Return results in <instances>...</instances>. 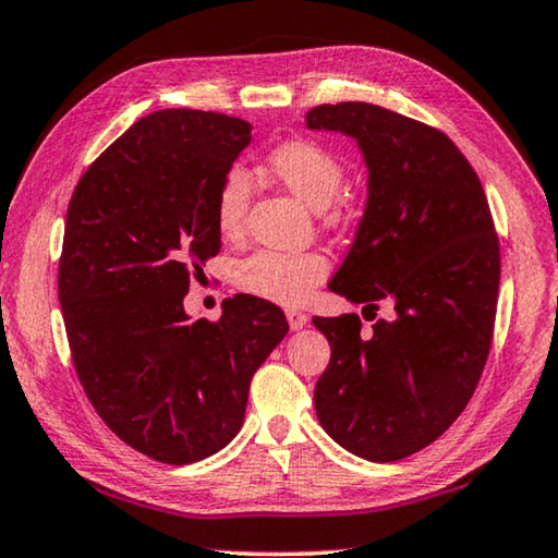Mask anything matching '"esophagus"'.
Here are the masks:
<instances>
[{"instance_id": "1", "label": "esophagus", "mask_w": 558, "mask_h": 558, "mask_svg": "<svg viewBox=\"0 0 558 558\" xmlns=\"http://www.w3.org/2000/svg\"><path fill=\"white\" fill-rule=\"evenodd\" d=\"M287 320H289V328L291 330H301V328H306L308 315L303 313V311H299V308H289L287 311Z\"/></svg>"}]
</instances>
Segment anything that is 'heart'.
Segmentation results:
<instances>
[{
  "label": "heart",
  "mask_w": 558,
  "mask_h": 558,
  "mask_svg": "<svg viewBox=\"0 0 558 558\" xmlns=\"http://www.w3.org/2000/svg\"><path fill=\"white\" fill-rule=\"evenodd\" d=\"M267 170L313 211H325L335 202L344 180L338 157L311 141L279 145L267 157ZM250 192V180L240 167L223 177L216 204V220L223 233L233 235L243 228ZM325 275H328V262L315 252L262 250L240 262L235 279L240 289L252 296L277 303H299Z\"/></svg>",
  "instance_id": "obj_1"
}]
</instances>
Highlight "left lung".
<instances>
[{
	"instance_id": "8db88e82",
	"label": "left lung",
	"mask_w": 558,
	"mask_h": 558,
	"mask_svg": "<svg viewBox=\"0 0 558 558\" xmlns=\"http://www.w3.org/2000/svg\"><path fill=\"white\" fill-rule=\"evenodd\" d=\"M308 131L342 133L366 167V204L330 291L391 320L369 332L354 313L313 325L330 342L315 415L369 461L415 454L466 408L488 360L500 247L483 186L445 133L364 101L323 104Z\"/></svg>"
}]
</instances>
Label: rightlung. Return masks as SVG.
Segmentation results:
<instances>
[{
	"mask_svg": "<svg viewBox=\"0 0 558 558\" xmlns=\"http://www.w3.org/2000/svg\"><path fill=\"white\" fill-rule=\"evenodd\" d=\"M250 143L233 116L148 113L68 206L58 296L72 362L104 423L162 464L211 457L240 433L252 374L289 332L279 306L247 293L223 301L218 323L184 311L220 250V184Z\"/></svg>",
	"mask_w": 558,
	"mask_h": 558,
	"instance_id": "right-lung-1",
	"label": "right lung"
}]
</instances>
